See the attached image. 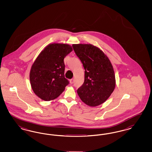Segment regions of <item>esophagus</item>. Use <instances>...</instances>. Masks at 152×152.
I'll list each match as a JSON object with an SVG mask.
<instances>
[{
    "label": "esophagus",
    "mask_w": 152,
    "mask_h": 152,
    "mask_svg": "<svg viewBox=\"0 0 152 152\" xmlns=\"http://www.w3.org/2000/svg\"><path fill=\"white\" fill-rule=\"evenodd\" d=\"M73 83H74V79H72L70 80V84H72Z\"/></svg>",
    "instance_id": "esophagus-1"
}]
</instances>
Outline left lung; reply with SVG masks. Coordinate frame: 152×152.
<instances>
[{
  "label": "left lung",
  "mask_w": 152,
  "mask_h": 152,
  "mask_svg": "<svg viewBox=\"0 0 152 152\" xmlns=\"http://www.w3.org/2000/svg\"><path fill=\"white\" fill-rule=\"evenodd\" d=\"M75 53L85 69L84 82L77 89L80 99L89 107L106 101L116 86L115 74L107 56L90 44H73Z\"/></svg>",
  "instance_id": "left-lung-1"
}]
</instances>
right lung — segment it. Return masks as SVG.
Wrapping results in <instances>:
<instances>
[{
	"mask_svg": "<svg viewBox=\"0 0 152 152\" xmlns=\"http://www.w3.org/2000/svg\"><path fill=\"white\" fill-rule=\"evenodd\" d=\"M72 51L69 44H50L33 63L29 73L31 86L35 94L43 100L55 99L69 84L64 77V58Z\"/></svg>",
	"mask_w": 152,
	"mask_h": 152,
	"instance_id": "obj_1",
	"label": "right lung"
}]
</instances>
